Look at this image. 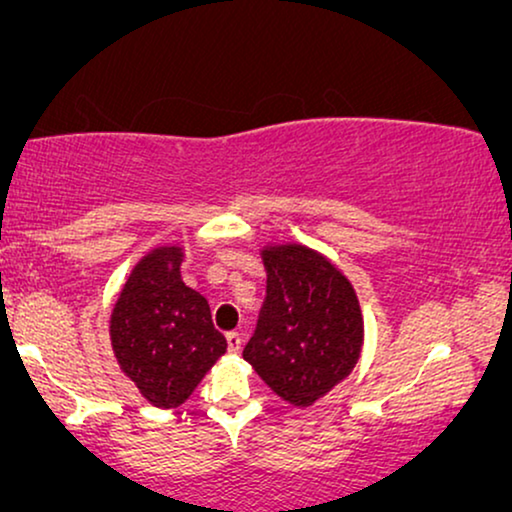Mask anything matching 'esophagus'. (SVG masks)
I'll list each match as a JSON object with an SVG mask.
<instances>
[{"instance_id": "34e87169", "label": "esophagus", "mask_w": 512, "mask_h": 512, "mask_svg": "<svg viewBox=\"0 0 512 512\" xmlns=\"http://www.w3.org/2000/svg\"><path fill=\"white\" fill-rule=\"evenodd\" d=\"M226 340H228V352H230V354H240V349H242V335H240V333H228Z\"/></svg>"}]
</instances>
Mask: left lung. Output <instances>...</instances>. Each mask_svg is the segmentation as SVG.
Segmentation results:
<instances>
[{
    "mask_svg": "<svg viewBox=\"0 0 512 512\" xmlns=\"http://www.w3.org/2000/svg\"><path fill=\"white\" fill-rule=\"evenodd\" d=\"M268 296L244 361L296 408L349 377L363 349V314L345 272L300 242L265 244Z\"/></svg>",
    "mask_w": 512,
    "mask_h": 512,
    "instance_id": "obj_1",
    "label": "left lung"
}]
</instances>
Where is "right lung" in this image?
Returning <instances> with one entry per match:
<instances>
[{"label":"right lung","instance_id":"right-lung-1","mask_svg":"<svg viewBox=\"0 0 512 512\" xmlns=\"http://www.w3.org/2000/svg\"><path fill=\"white\" fill-rule=\"evenodd\" d=\"M181 261V244L146 251L109 314L118 368L160 410L179 408L228 347L205 296L181 279Z\"/></svg>","mask_w":512,"mask_h":512}]
</instances>
